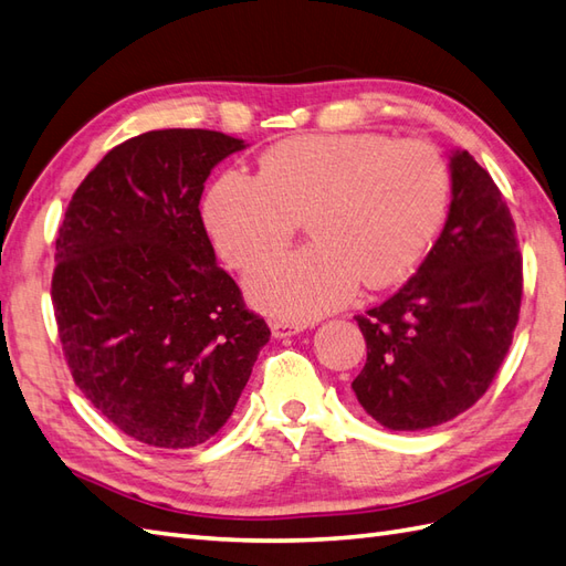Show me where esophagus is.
Segmentation results:
<instances>
[{
	"instance_id": "esophagus-1",
	"label": "esophagus",
	"mask_w": 566,
	"mask_h": 566,
	"mask_svg": "<svg viewBox=\"0 0 566 566\" xmlns=\"http://www.w3.org/2000/svg\"><path fill=\"white\" fill-rule=\"evenodd\" d=\"M272 335L274 337H292L306 331L304 323H294V321H272Z\"/></svg>"
}]
</instances>
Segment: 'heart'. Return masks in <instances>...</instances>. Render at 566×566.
<instances>
[{
    "mask_svg": "<svg viewBox=\"0 0 566 566\" xmlns=\"http://www.w3.org/2000/svg\"><path fill=\"white\" fill-rule=\"evenodd\" d=\"M449 188L443 156L422 139L301 135L262 154L258 176L227 170L205 219L239 270L277 255L304 219L311 243L253 272L248 294L277 318L311 321L347 304L359 282H400L437 235Z\"/></svg>",
    "mask_w": 566,
    "mask_h": 566,
    "instance_id": "b5f03b06",
    "label": "heart"
}]
</instances>
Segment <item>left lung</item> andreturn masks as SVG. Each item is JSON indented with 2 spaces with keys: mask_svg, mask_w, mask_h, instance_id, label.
<instances>
[{
  "mask_svg": "<svg viewBox=\"0 0 566 566\" xmlns=\"http://www.w3.org/2000/svg\"><path fill=\"white\" fill-rule=\"evenodd\" d=\"M449 219L422 265L357 315L366 364L352 380L378 424L419 431L475 405L514 339L523 294L516 223L468 151L451 156Z\"/></svg>",
  "mask_w": 566,
  "mask_h": 566,
  "instance_id": "left-lung-1",
  "label": "left lung"
}]
</instances>
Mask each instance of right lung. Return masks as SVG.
Instances as JSON below:
<instances>
[{
    "label": "right lung",
    "instance_id": "1",
    "mask_svg": "<svg viewBox=\"0 0 566 566\" xmlns=\"http://www.w3.org/2000/svg\"><path fill=\"white\" fill-rule=\"evenodd\" d=\"M241 149L212 129L127 139L82 180L60 227L50 296L70 374L111 424L154 449L214 437L270 343L200 214L205 180Z\"/></svg>",
    "mask_w": 566,
    "mask_h": 566
}]
</instances>
